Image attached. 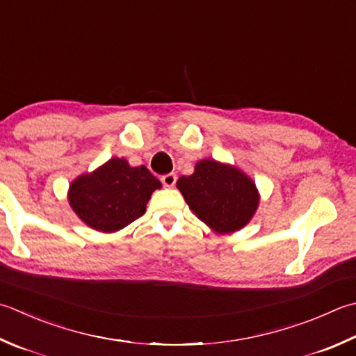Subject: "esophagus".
Returning <instances> with one entry per match:
<instances>
[{
    "label": "esophagus",
    "mask_w": 356,
    "mask_h": 356,
    "mask_svg": "<svg viewBox=\"0 0 356 356\" xmlns=\"http://www.w3.org/2000/svg\"><path fill=\"white\" fill-rule=\"evenodd\" d=\"M162 184L163 186L166 188H172L174 185H176V180H177V176L174 172H170V174H165V176H162Z\"/></svg>",
    "instance_id": "1"
}]
</instances>
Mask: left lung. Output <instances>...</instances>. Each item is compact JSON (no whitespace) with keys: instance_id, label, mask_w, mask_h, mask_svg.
<instances>
[{"instance_id":"8db88e82","label":"left lung","mask_w":356,"mask_h":356,"mask_svg":"<svg viewBox=\"0 0 356 356\" xmlns=\"http://www.w3.org/2000/svg\"><path fill=\"white\" fill-rule=\"evenodd\" d=\"M177 188L193 213L213 232L228 234L245 227L259 205V193L245 172L236 166L204 159Z\"/></svg>"}]
</instances>
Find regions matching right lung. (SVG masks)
Instances as JSON below:
<instances>
[{
  "label": "right lung",
  "mask_w": 356,
  "mask_h": 356,
  "mask_svg": "<svg viewBox=\"0 0 356 356\" xmlns=\"http://www.w3.org/2000/svg\"><path fill=\"white\" fill-rule=\"evenodd\" d=\"M160 186L146 166H131L124 159L113 157L95 171L76 177L67 199L88 227L114 233L140 218L152 191Z\"/></svg>",
  "instance_id": "obj_1"
}]
</instances>
